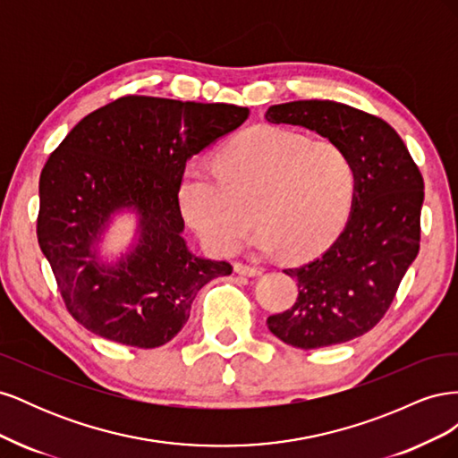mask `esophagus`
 <instances>
[{"mask_svg": "<svg viewBox=\"0 0 458 458\" xmlns=\"http://www.w3.org/2000/svg\"><path fill=\"white\" fill-rule=\"evenodd\" d=\"M233 267H234V273L246 275V276H256L259 273L254 266H248V263H242V261H234Z\"/></svg>", "mask_w": 458, "mask_h": 458, "instance_id": "1", "label": "esophagus"}]
</instances>
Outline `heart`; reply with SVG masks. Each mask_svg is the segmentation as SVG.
I'll return each instance as SVG.
<instances>
[{"label":"heart","instance_id":"1","mask_svg":"<svg viewBox=\"0 0 458 458\" xmlns=\"http://www.w3.org/2000/svg\"><path fill=\"white\" fill-rule=\"evenodd\" d=\"M355 192L353 164L338 143L308 140L284 128L258 126L219 150L216 170L187 168L179 202L214 254L237 250L250 225L259 252L283 248L288 258L315 254L348 219Z\"/></svg>","mask_w":458,"mask_h":458}]
</instances>
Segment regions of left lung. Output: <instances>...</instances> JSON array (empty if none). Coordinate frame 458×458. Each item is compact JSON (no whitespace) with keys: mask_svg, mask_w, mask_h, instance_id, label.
Instances as JSON below:
<instances>
[{"mask_svg":"<svg viewBox=\"0 0 458 458\" xmlns=\"http://www.w3.org/2000/svg\"><path fill=\"white\" fill-rule=\"evenodd\" d=\"M266 120L338 143L355 170L348 224L325 254L284 269L298 283V300L267 317V327L300 350L363 336L390 310L419 254L424 202L419 165L390 123L348 105L317 99L273 105Z\"/></svg>","mask_w":458,"mask_h":458,"instance_id":"1","label":"left lung"}]
</instances>
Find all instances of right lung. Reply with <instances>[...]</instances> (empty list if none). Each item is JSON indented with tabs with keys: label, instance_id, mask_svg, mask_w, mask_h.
I'll return each instance as SVG.
<instances>
[{
	"label": "right lung",
	"instance_id": "1",
	"mask_svg": "<svg viewBox=\"0 0 458 458\" xmlns=\"http://www.w3.org/2000/svg\"><path fill=\"white\" fill-rule=\"evenodd\" d=\"M246 106L126 95L93 110L39 175L38 242L64 306L93 335L150 350L183 328L199 290L229 261L192 254L179 187L192 155L237 130ZM122 207L140 216V242L114 267L94 242Z\"/></svg>",
	"mask_w": 458,
	"mask_h": 458
}]
</instances>
